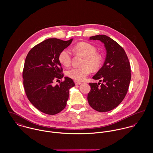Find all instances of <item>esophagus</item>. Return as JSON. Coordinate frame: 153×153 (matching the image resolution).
<instances>
[{
    "label": "esophagus",
    "instance_id": "esophagus-1",
    "mask_svg": "<svg viewBox=\"0 0 153 153\" xmlns=\"http://www.w3.org/2000/svg\"><path fill=\"white\" fill-rule=\"evenodd\" d=\"M74 82H75V84L76 85H80V84H82L81 82H79V81H75Z\"/></svg>",
    "mask_w": 153,
    "mask_h": 153
}]
</instances>
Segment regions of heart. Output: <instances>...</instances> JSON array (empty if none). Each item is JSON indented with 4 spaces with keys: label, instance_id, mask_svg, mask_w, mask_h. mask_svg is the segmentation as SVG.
<instances>
[{
    "label": "heart",
    "instance_id": "heart-1",
    "mask_svg": "<svg viewBox=\"0 0 153 153\" xmlns=\"http://www.w3.org/2000/svg\"><path fill=\"white\" fill-rule=\"evenodd\" d=\"M75 52L84 57L82 62L83 66L74 67L66 71V75L69 78L77 81H84L91 73V68L94 70L99 69L102 64V56L97 52L96 48L87 42H79L74 47ZM59 61L61 64L68 66L71 64L72 55L66 49L62 50L58 56Z\"/></svg>",
    "mask_w": 153,
    "mask_h": 153
}]
</instances>
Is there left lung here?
I'll use <instances>...</instances> for the list:
<instances>
[{
	"mask_svg": "<svg viewBox=\"0 0 153 153\" xmlns=\"http://www.w3.org/2000/svg\"><path fill=\"white\" fill-rule=\"evenodd\" d=\"M89 39L104 43L107 55L104 65L92 77L100 82L89 84L88 101L93 109L107 112L117 107L127 93L131 78L130 64L124 49L108 36L99 35Z\"/></svg>",
	"mask_w": 153,
	"mask_h": 153,
	"instance_id": "left-lung-1",
	"label": "left lung"
}]
</instances>
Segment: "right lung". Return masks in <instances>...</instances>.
Segmentation results:
<instances>
[{"instance_id": "1", "label": "right lung", "mask_w": 153, "mask_h": 153, "mask_svg": "<svg viewBox=\"0 0 153 153\" xmlns=\"http://www.w3.org/2000/svg\"><path fill=\"white\" fill-rule=\"evenodd\" d=\"M72 41L48 39L33 47L26 56L22 74L25 91L31 104L45 114L55 115L64 109L69 90L75 86L68 77L58 85L52 84L64 76L58 56Z\"/></svg>"}]
</instances>
